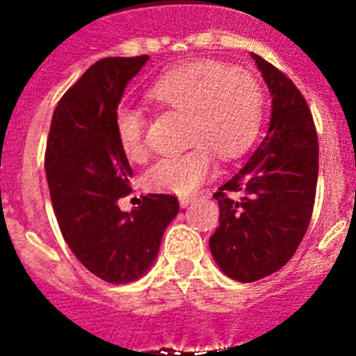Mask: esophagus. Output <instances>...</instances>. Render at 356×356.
<instances>
[{
	"mask_svg": "<svg viewBox=\"0 0 356 356\" xmlns=\"http://www.w3.org/2000/svg\"><path fill=\"white\" fill-rule=\"evenodd\" d=\"M195 200H197L195 195H183V197H179V203H181V207H188L190 203H194Z\"/></svg>",
	"mask_w": 356,
	"mask_h": 356,
	"instance_id": "34e87169",
	"label": "esophagus"
}]
</instances>
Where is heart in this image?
<instances>
[{
    "instance_id": "heart-1",
    "label": "heart",
    "mask_w": 356,
    "mask_h": 356,
    "mask_svg": "<svg viewBox=\"0 0 356 356\" xmlns=\"http://www.w3.org/2000/svg\"><path fill=\"white\" fill-rule=\"evenodd\" d=\"M147 97L161 108L186 116L184 136L194 144L181 155L166 156L145 173L147 188L166 194H194L216 172L215 155L234 161L248 153L262 127L264 96L253 75L225 64L200 60L181 64L153 83ZM120 149L131 162H142L145 118L122 105L114 116Z\"/></svg>"
}]
</instances>
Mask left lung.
Returning <instances> with one entry per match:
<instances>
[{"label":"left lung","mask_w":356,"mask_h":356,"mask_svg":"<svg viewBox=\"0 0 356 356\" xmlns=\"http://www.w3.org/2000/svg\"><path fill=\"white\" fill-rule=\"evenodd\" d=\"M271 96L270 127L245 166L218 188L220 227L209 240L227 277L259 281L281 270L303 240L318 183V134L292 81L251 53ZM227 191L241 197L231 200Z\"/></svg>","instance_id":"left-lung-1"}]
</instances>
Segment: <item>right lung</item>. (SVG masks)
Segmentation results:
<instances>
[{"instance_id":"add662e5","label":"right lung","mask_w":356,"mask_h":356,"mask_svg":"<svg viewBox=\"0 0 356 356\" xmlns=\"http://www.w3.org/2000/svg\"><path fill=\"white\" fill-rule=\"evenodd\" d=\"M142 57L97 60L58 102L46 147V175L64 240L86 270L113 284L133 282L155 262L162 234L179 212L175 195H142L131 212L133 170L120 149L114 116Z\"/></svg>"}]
</instances>
